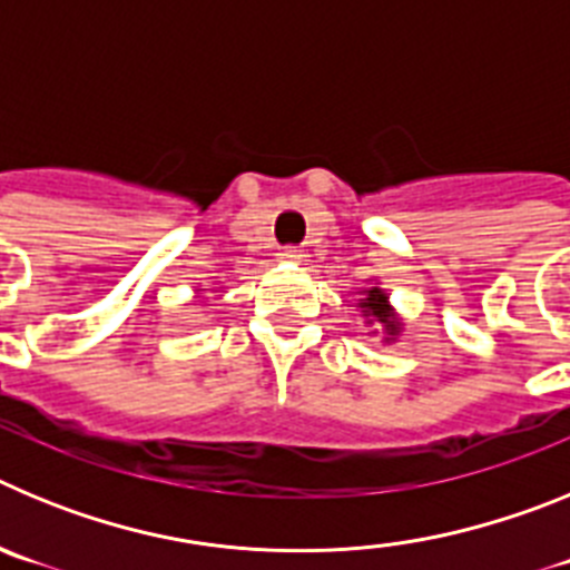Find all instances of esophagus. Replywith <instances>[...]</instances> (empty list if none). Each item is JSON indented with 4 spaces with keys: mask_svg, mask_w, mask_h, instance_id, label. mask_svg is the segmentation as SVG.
<instances>
[{
    "mask_svg": "<svg viewBox=\"0 0 570 570\" xmlns=\"http://www.w3.org/2000/svg\"><path fill=\"white\" fill-rule=\"evenodd\" d=\"M279 259H299V250H296V248H282L279 250Z\"/></svg>",
    "mask_w": 570,
    "mask_h": 570,
    "instance_id": "esophagus-1",
    "label": "esophagus"
}]
</instances>
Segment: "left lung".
<instances>
[{"mask_svg":"<svg viewBox=\"0 0 570 570\" xmlns=\"http://www.w3.org/2000/svg\"><path fill=\"white\" fill-rule=\"evenodd\" d=\"M360 305L365 308V314L376 316V322H382V325H385L387 334L391 336L396 334V322H394V316H391V308H387V296L382 294L380 288L367 291V299H362Z\"/></svg>","mask_w":570,"mask_h":570,"instance_id":"left-lung-1","label":"left lung"}]
</instances>
